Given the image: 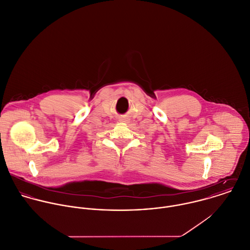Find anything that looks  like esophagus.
<instances>
[{
  "instance_id": "esophagus-1",
  "label": "esophagus",
  "mask_w": 250,
  "mask_h": 250,
  "mask_svg": "<svg viewBox=\"0 0 250 250\" xmlns=\"http://www.w3.org/2000/svg\"><path fill=\"white\" fill-rule=\"evenodd\" d=\"M120 122H123V123H128V122H129V120H128L127 118H121V119H120Z\"/></svg>"
}]
</instances>
